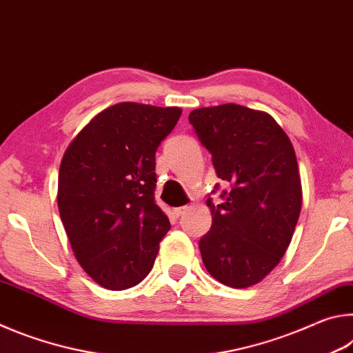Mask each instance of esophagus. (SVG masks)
Returning <instances> with one entry per match:
<instances>
[{
	"label": "esophagus",
	"mask_w": 353,
	"mask_h": 353,
	"mask_svg": "<svg viewBox=\"0 0 353 353\" xmlns=\"http://www.w3.org/2000/svg\"><path fill=\"white\" fill-rule=\"evenodd\" d=\"M188 210V205H183V207H176L172 208V213H174V216H182V214Z\"/></svg>",
	"instance_id": "obj_1"
}]
</instances>
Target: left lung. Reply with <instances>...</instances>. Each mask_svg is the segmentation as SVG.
Wrapping results in <instances>:
<instances>
[{
    "label": "left lung",
    "mask_w": 353,
    "mask_h": 353,
    "mask_svg": "<svg viewBox=\"0 0 353 353\" xmlns=\"http://www.w3.org/2000/svg\"><path fill=\"white\" fill-rule=\"evenodd\" d=\"M188 119L230 183L221 204L207 199L213 221L199 240L202 261L218 282L248 288L279 265L294 234L302 205L294 148L270 113L244 105L202 107Z\"/></svg>",
    "instance_id": "1"
}]
</instances>
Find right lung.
<instances>
[{"label":"right lung","instance_id":"add662e5","mask_svg":"<svg viewBox=\"0 0 353 353\" xmlns=\"http://www.w3.org/2000/svg\"><path fill=\"white\" fill-rule=\"evenodd\" d=\"M179 107L119 103L77 134L59 170L57 205L76 260L103 288L140 283L170 219L155 204V151Z\"/></svg>","mask_w":353,"mask_h":353}]
</instances>
